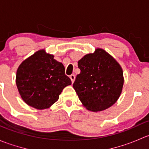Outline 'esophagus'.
Masks as SVG:
<instances>
[{
  "label": "esophagus",
  "instance_id": "obj_1",
  "mask_svg": "<svg viewBox=\"0 0 149 149\" xmlns=\"http://www.w3.org/2000/svg\"><path fill=\"white\" fill-rule=\"evenodd\" d=\"M70 79H71L72 83H73V82H74V81H75V79H76V76H75L74 74H72V75H70Z\"/></svg>",
  "mask_w": 149,
  "mask_h": 149
}]
</instances>
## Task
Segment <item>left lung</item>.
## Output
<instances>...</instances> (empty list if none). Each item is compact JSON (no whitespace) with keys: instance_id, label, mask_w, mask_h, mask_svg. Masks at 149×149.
<instances>
[{"instance_id":"8db88e82","label":"left lung","mask_w":149,"mask_h":149,"mask_svg":"<svg viewBox=\"0 0 149 149\" xmlns=\"http://www.w3.org/2000/svg\"><path fill=\"white\" fill-rule=\"evenodd\" d=\"M81 73L73 86L88 110L102 111L114 104L120 96L124 78L120 65L101 48L84 55L78 62Z\"/></svg>"}]
</instances>
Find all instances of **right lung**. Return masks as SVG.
<instances>
[{"label": "right lung", "mask_w": 149, "mask_h": 149, "mask_svg": "<svg viewBox=\"0 0 149 149\" xmlns=\"http://www.w3.org/2000/svg\"><path fill=\"white\" fill-rule=\"evenodd\" d=\"M16 83L24 102L37 109L50 107L63 89L71 84L65 68L54 55L40 49L21 63L16 71Z\"/></svg>", "instance_id": "obj_1"}]
</instances>
